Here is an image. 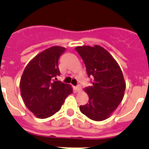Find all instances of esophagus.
<instances>
[{
  "label": "esophagus",
  "mask_w": 149,
  "mask_h": 149,
  "mask_svg": "<svg viewBox=\"0 0 149 149\" xmlns=\"http://www.w3.org/2000/svg\"><path fill=\"white\" fill-rule=\"evenodd\" d=\"M74 92H76V93H77V92H79V91L81 90V87L79 86H76L74 87Z\"/></svg>",
  "instance_id": "obj_1"
}]
</instances>
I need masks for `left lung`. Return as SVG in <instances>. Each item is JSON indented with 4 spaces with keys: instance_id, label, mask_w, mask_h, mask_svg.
Instances as JSON below:
<instances>
[{
    "instance_id": "left-lung-1",
    "label": "left lung",
    "mask_w": 149,
    "mask_h": 149,
    "mask_svg": "<svg viewBox=\"0 0 149 149\" xmlns=\"http://www.w3.org/2000/svg\"><path fill=\"white\" fill-rule=\"evenodd\" d=\"M84 60L91 86L85 88L89 103L80 106L83 114L94 121H103L118 107L125 90L120 67L113 57L99 45L75 48Z\"/></svg>"
}]
</instances>
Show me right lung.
I'll list each match as a JSON object with an SVG mask.
<instances>
[{
  "label": "right lung",
  "instance_id": "add662e5",
  "mask_svg": "<svg viewBox=\"0 0 149 149\" xmlns=\"http://www.w3.org/2000/svg\"><path fill=\"white\" fill-rule=\"evenodd\" d=\"M65 48L54 46L39 54L27 64L20 81L23 101L38 118L46 119L58 112L72 88L56 81L58 61Z\"/></svg>",
  "mask_w": 149,
  "mask_h": 149
}]
</instances>
